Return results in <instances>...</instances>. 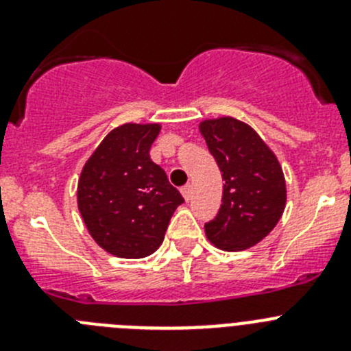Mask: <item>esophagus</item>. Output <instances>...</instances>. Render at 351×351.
<instances>
[{"label": "esophagus", "mask_w": 351, "mask_h": 351, "mask_svg": "<svg viewBox=\"0 0 351 351\" xmlns=\"http://www.w3.org/2000/svg\"><path fill=\"white\" fill-rule=\"evenodd\" d=\"M191 191H193V190H191L190 184H186V186H182V188H181V193H182V197H184L186 202H188V200L191 198Z\"/></svg>", "instance_id": "esophagus-1"}]
</instances>
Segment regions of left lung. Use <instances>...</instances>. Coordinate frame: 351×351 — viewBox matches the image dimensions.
I'll use <instances>...</instances> for the list:
<instances>
[{"mask_svg":"<svg viewBox=\"0 0 351 351\" xmlns=\"http://www.w3.org/2000/svg\"><path fill=\"white\" fill-rule=\"evenodd\" d=\"M225 181L221 207L206 235L219 250L243 251L267 237L283 216L287 184L283 169L250 125L235 117L198 125Z\"/></svg>","mask_w":351,"mask_h":351,"instance_id":"obj_1","label":"left lung"}]
</instances>
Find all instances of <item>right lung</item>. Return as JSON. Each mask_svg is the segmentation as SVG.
<instances>
[{
    "instance_id": "right-lung-1",
    "label": "right lung",
    "mask_w": 351,
    "mask_h": 351,
    "mask_svg": "<svg viewBox=\"0 0 351 351\" xmlns=\"http://www.w3.org/2000/svg\"><path fill=\"white\" fill-rule=\"evenodd\" d=\"M161 125L126 123L95 149L80 172L77 206L95 243L119 258H144L165 239L184 198L149 149Z\"/></svg>"
}]
</instances>
